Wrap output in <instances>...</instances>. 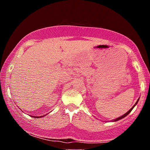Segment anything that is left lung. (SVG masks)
<instances>
[{
    "label": "left lung",
    "instance_id": "1",
    "mask_svg": "<svg viewBox=\"0 0 150 150\" xmlns=\"http://www.w3.org/2000/svg\"><path fill=\"white\" fill-rule=\"evenodd\" d=\"M138 100H139V99H138V100H137V102L136 103V104H135V105H134V106H133V107H132V108L130 109V110H129V111H128V112H126V114H124V115L123 116H120V117H119V118H116V119H115V120H114V121H115V122H116V121H118V120H120V119H122V118H124V117H126V116L127 115H128V114H129V113H130V112H131L132 110V109L134 108V106H135L136 105V104H137V103H138Z\"/></svg>",
    "mask_w": 150,
    "mask_h": 150
}]
</instances>
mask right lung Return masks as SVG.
Instances as JSON below:
<instances>
[{"mask_svg":"<svg viewBox=\"0 0 150 150\" xmlns=\"http://www.w3.org/2000/svg\"><path fill=\"white\" fill-rule=\"evenodd\" d=\"M32 117H34V118H40V117H42V116H32Z\"/></svg>","mask_w":150,"mask_h":150,"instance_id":"1","label":"right lung"}]
</instances>
